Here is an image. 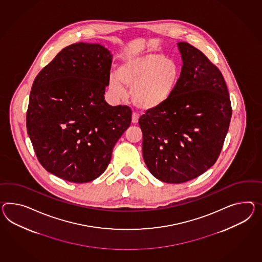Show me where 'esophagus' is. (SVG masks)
I'll use <instances>...</instances> for the list:
<instances>
[{"mask_svg": "<svg viewBox=\"0 0 262 262\" xmlns=\"http://www.w3.org/2000/svg\"><path fill=\"white\" fill-rule=\"evenodd\" d=\"M138 120H139V115H138V114L133 113V115H132V122H133V124L138 123Z\"/></svg>", "mask_w": 262, "mask_h": 262, "instance_id": "34e87169", "label": "esophagus"}]
</instances>
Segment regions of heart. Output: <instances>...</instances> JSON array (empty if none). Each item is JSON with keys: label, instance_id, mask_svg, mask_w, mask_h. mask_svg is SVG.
<instances>
[{"label": "heart", "instance_id": "heart-1", "mask_svg": "<svg viewBox=\"0 0 262 262\" xmlns=\"http://www.w3.org/2000/svg\"><path fill=\"white\" fill-rule=\"evenodd\" d=\"M181 77V68L172 58L157 52H147L125 59L117 76L108 78V90L115 98L126 99L130 90L135 107L154 111L172 96Z\"/></svg>", "mask_w": 262, "mask_h": 262}]
</instances>
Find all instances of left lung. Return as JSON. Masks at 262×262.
Returning a JSON list of instances; mask_svg holds the SVG:
<instances>
[{
	"label": "left lung",
	"instance_id": "obj_1",
	"mask_svg": "<svg viewBox=\"0 0 262 262\" xmlns=\"http://www.w3.org/2000/svg\"><path fill=\"white\" fill-rule=\"evenodd\" d=\"M183 66L169 100L139 118L143 157L155 178L182 184L213 166L229 128L232 107L217 66L194 46L178 42Z\"/></svg>",
	"mask_w": 262,
	"mask_h": 262
}]
</instances>
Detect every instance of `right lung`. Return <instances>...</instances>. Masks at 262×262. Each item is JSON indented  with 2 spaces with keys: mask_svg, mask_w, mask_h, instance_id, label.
<instances>
[{
  "mask_svg": "<svg viewBox=\"0 0 262 262\" xmlns=\"http://www.w3.org/2000/svg\"><path fill=\"white\" fill-rule=\"evenodd\" d=\"M113 56L98 43L65 47L33 82L27 134L48 172L72 183L102 174L132 122L128 106L104 100Z\"/></svg>",
  "mask_w": 262,
  "mask_h": 262,
  "instance_id": "obj_1",
  "label": "right lung"
}]
</instances>
